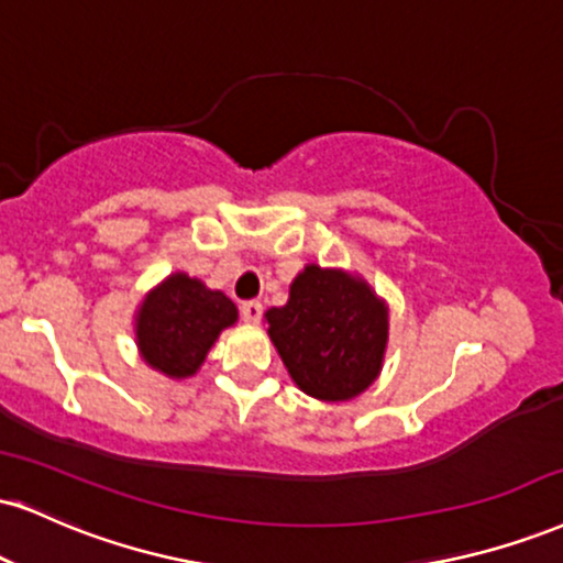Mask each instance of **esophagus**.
Masks as SVG:
<instances>
[{
    "label": "esophagus",
    "instance_id": "34e87169",
    "mask_svg": "<svg viewBox=\"0 0 563 563\" xmlns=\"http://www.w3.org/2000/svg\"><path fill=\"white\" fill-rule=\"evenodd\" d=\"M241 317H243V322L256 324V322L262 320V303H260V301H246V303H241Z\"/></svg>",
    "mask_w": 563,
    "mask_h": 563
}]
</instances>
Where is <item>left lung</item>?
I'll return each instance as SVG.
<instances>
[{
    "mask_svg": "<svg viewBox=\"0 0 563 563\" xmlns=\"http://www.w3.org/2000/svg\"><path fill=\"white\" fill-rule=\"evenodd\" d=\"M264 322L290 380L317 401H351L380 377L390 309L351 269L307 264Z\"/></svg>",
    "mask_w": 563,
    "mask_h": 563,
    "instance_id": "8db88e82",
    "label": "left lung"
}]
</instances>
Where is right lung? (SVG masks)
<instances>
[{"label":"right lung","instance_id":"right-lung-1","mask_svg":"<svg viewBox=\"0 0 563 563\" xmlns=\"http://www.w3.org/2000/svg\"><path fill=\"white\" fill-rule=\"evenodd\" d=\"M239 322V309L222 290L188 273H170L141 299L133 314L139 356L170 380L201 369L222 330Z\"/></svg>","mask_w":563,"mask_h":563}]
</instances>
